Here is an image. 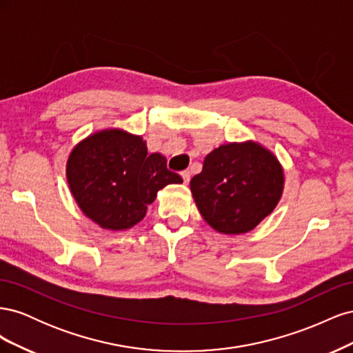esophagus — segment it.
<instances>
[{
  "label": "esophagus",
  "instance_id": "obj_1",
  "mask_svg": "<svg viewBox=\"0 0 353 353\" xmlns=\"http://www.w3.org/2000/svg\"><path fill=\"white\" fill-rule=\"evenodd\" d=\"M181 176H183V179H184V184L190 183V178H191L190 170H184V172H181Z\"/></svg>",
  "mask_w": 353,
  "mask_h": 353
}]
</instances>
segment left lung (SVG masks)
<instances>
[{
	"instance_id": "left-lung-1",
	"label": "left lung",
	"mask_w": 353,
	"mask_h": 353,
	"mask_svg": "<svg viewBox=\"0 0 353 353\" xmlns=\"http://www.w3.org/2000/svg\"><path fill=\"white\" fill-rule=\"evenodd\" d=\"M197 209L222 234H244L259 225L279 205L284 170L259 143H228L210 152L190 181Z\"/></svg>"
}]
</instances>
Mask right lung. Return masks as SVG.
Returning <instances> with one entry per match:
<instances>
[{"instance_id":"add662e5","label":"right lung","mask_w":353,"mask_h":353,"mask_svg":"<svg viewBox=\"0 0 353 353\" xmlns=\"http://www.w3.org/2000/svg\"><path fill=\"white\" fill-rule=\"evenodd\" d=\"M66 178L83 215L110 231L132 228L159 190L183 183L168 169L163 154H148L143 137L116 128L94 132L73 147Z\"/></svg>"}]
</instances>
